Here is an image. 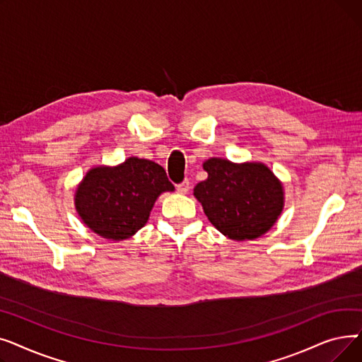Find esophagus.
<instances>
[{"mask_svg":"<svg viewBox=\"0 0 362 362\" xmlns=\"http://www.w3.org/2000/svg\"><path fill=\"white\" fill-rule=\"evenodd\" d=\"M189 189H191V183H189L187 179L177 185V192H179V194H186V192L189 191Z\"/></svg>","mask_w":362,"mask_h":362,"instance_id":"obj_1","label":"esophagus"}]
</instances>
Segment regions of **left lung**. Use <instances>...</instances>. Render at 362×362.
<instances>
[{"label":"left lung","instance_id":"8db88e82","mask_svg":"<svg viewBox=\"0 0 362 362\" xmlns=\"http://www.w3.org/2000/svg\"><path fill=\"white\" fill-rule=\"evenodd\" d=\"M204 170L208 177L194 187V195L217 230L235 240L270 230L281 213L283 187L269 167L210 158Z\"/></svg>","mask_w":362,"mask_h":362}]
</instances>
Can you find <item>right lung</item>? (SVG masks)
<instances>
[{"instance_id":"add662e5","label":"right lung","mask_w":362,"mask_h":362,"mask_svg":"<svg viewBox=\"0 0 362 362\" xmlns=\"http://www.w3.org/2000/svg\"><path fill=\"white\" fill-rule=\"evenodd\" d=\"M165 191L175 186L160 164L130 157L114 168H92L76 191V210L95 233L122 240L142 229Z\"/></svg>"}]
</instances>
